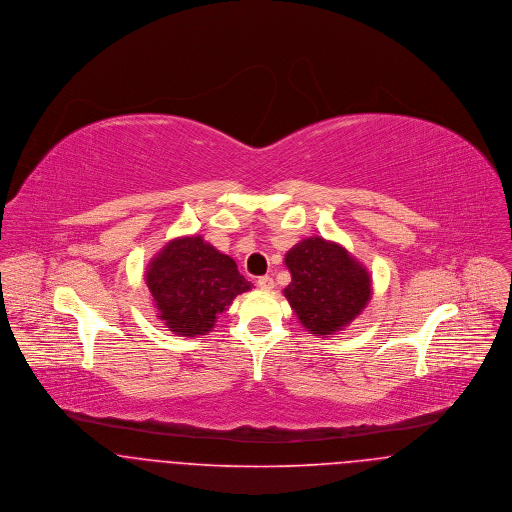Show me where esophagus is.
<instances>
[{
    "label": "esophagus",
    "mask_w": 512,
    "mask_h": 512,
    "mask_svg": "<svg viewBox=\"0 0 512 512\" xmlns=\"http://www.w3.org/2000/svg\"><path fill=\"white\" fill-rule=\"evenodd\" d=\"M258 288L260 290H272L274 288V280L270 278V276H262V278H258Z\"/></svg>",
    "instance_id": "34e87169"
}]
</instances>
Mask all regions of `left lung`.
Segmentation results:
<instances>
[{"label": "left lung", "instance_id": "1", "mask_svg": "<svg viewBox=\"0 0 512 512\" xmlns=\"http://www.w3.org/2000/svg\"><path fill=\"white\" fill-rule=\"evenodd\" d=\"M292 282L284 290L299 323L317 337L343 331L370 299V276L341 244L311 236L286 254Z\"/></svg>", "mask_w": 512, "mask_h": 512}]
</instances>
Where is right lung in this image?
Returning a JSON list of instances; mask_svg holds the SVG:
<instances>
[{"instance_id":"1","label":"right lung","mask_w":512,"mask_h":512,"mask_svg":"<svg viewBox=\"0 0 512 512\" xmlns=\"http://www.w3.org/2000/svg\"><path fill=\"white\" fill-rule=\"evenodd\" d=\"M146 284L157 317L181 337L207 335L232 299L252 288L236 262L199 234L167 242L149 260Z\"/></svg>"}]
</instances>
